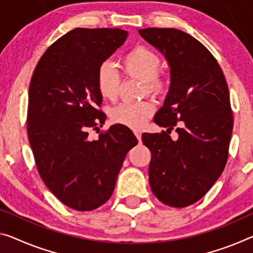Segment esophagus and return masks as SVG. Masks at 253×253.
<instances>
[{
  "instance_id": "34e87169",
  "label": "esophagus",
  "mask_w": 253,
  "mask_h": 253,
  "mask_svg": "<svg viewBox=\"0 0 253 253\" xmlns=\"http://www.w3.org/2000/svg\"><path fill=\"white\" fill-rule=\"evenodd\" d=\"M134 135H135V137H137V139L139 140V141H141V132H139V131L135 130L134 131Z\"/></svg>"
}]
</instances>
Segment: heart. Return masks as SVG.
Instances as JSON below:
<instances>
[{"label":"heart","mask_w":253,"mask_h":253,"mask_svg":"<svg viewBox=\"0 0 253 253\" xmlns=\"http://www.w3.org/2000/svg\"><path fill=\"white\" fill-rule=\"evenodd\" d=\"M161 57L154 49L145 45H137L121 60L124 76L141 80L143 90L153 94H163L169 90V80L165 72L159 71ZM96 86L99 94L108 100H114L119 95V77L110 62H103L96 72ZM156 110L150 100L140 103H126L114 107L111 119L114 123L139 129Z\"/></svg>","instance_id":"obj_1"}]
</instances>
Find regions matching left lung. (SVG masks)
Returning <instances> with one entry per match:
<instances>
[{
	"label": "left lung",
	"instance_id": "1",
	"mask_svg": "<svg viewBox=\"0 0 253 253\" xmlns=\"http://www.w3.org/2000/svg\"><path fill=\"white\" fill-rule=\"evenodd\" d=\"M139 34L164 53L172 76L154 119L167 130L142 134L151 153L149 184L163 204L186 207L209 191L227 163L233 129L227 83L212 54L191 35L174 28ZM172 129L176 139L170 138Z\"/></svg>",
	"mask_w": 253,
	"mask_h": 253
}]
</instances>
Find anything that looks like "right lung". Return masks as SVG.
I'll return each mask as SVG.
<instances>
[{
	"mask_svg": "<svg viewBox=\"0 0 253 253\" xmlns=\"http://www.w3.org/2000/svg\"><path fill=\"white\" fill-rule=\"evenodd\" d=\"M127 33L76 28L45 50L29 86L27 133L38 173L62 204L78 211L100 207L114 191L127 151L138 143L115 124L89 140L106 119L96 86L97 69Z\"/></svg>",
	"mask_w": 253,
	"mask_h": 253,
	"instance_id": "obj_1",
	"label": "right lung"
}]
</instances>
